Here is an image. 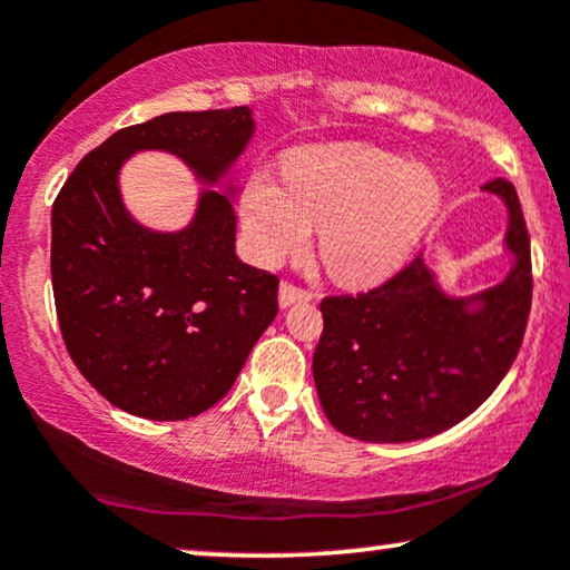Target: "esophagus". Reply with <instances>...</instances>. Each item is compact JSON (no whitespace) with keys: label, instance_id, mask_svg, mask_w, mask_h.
I'll return each mask as SVG.
<instances>
[{"label":"esophagus","instance_id":"obj_1","mask_svg":"<svg viewBox=\"0 0 570 570\" xmlns=\"http://www.w3.org/2000/svg\"><path fill=\"white\" fill-rule=\"evenodd\" d=\"M311 298H314V293L303 291V287H298V285H293V283L279 285V306H293V303L311 301Z\"/></svg>","mask_w":570,"mask_h":570}]
</instances>
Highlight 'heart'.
Masks as SVG:
<instances>
[{
	"mask_svg": "<svg viewBox=\"0 0 570 570\" xmlns=\"http://www.w3.org/2000/svg\"><path fill=\"white\" fill-rule=\"evenodd\" d=\"M285 176L252 170L240 197L246 252L277 264L308 244L345 285H376L415 254L441 209L431 168L361 145H324L295 153Z\"/></svg>",
	"mask_w": 570,
	"mask_h": 570,
	"instance_id": "heart-1",
	"label": "heart"
}]
</instances>
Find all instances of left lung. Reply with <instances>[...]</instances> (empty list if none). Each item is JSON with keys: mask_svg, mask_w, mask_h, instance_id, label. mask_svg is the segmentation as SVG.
<instances>
[{"mask_svg": "<svg viewBox=\"0 0 570 570\" xmlns=\"http://www.w3.org/2000/svg\"><path fill=\"white\" fill-rule=\"evenodd\" d=\"M482 189L509 209L513 269L501 285L451 298L415 256L373 291L322 301L314 381L340 433L368 443L431 439L472 415L517 361L532 306L529 230L511 181Z\"/></svg>", "mask_w": 570, "mask_h": 570, "instance_id": "1", "label": "left lung"}]
</instances>
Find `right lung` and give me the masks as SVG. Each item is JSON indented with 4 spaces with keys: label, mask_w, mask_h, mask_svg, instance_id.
Wrapping results in <instances>:
<instances>
[{
    "label": "right lung",
    "mask_w": 570,
    "mask_h": 570,
    "mask_svg": "<svg viewBox=\"0 0 570 570\" xmlns=\"http://www.w3.org/2000/svg\"><path fill=\"white\" fill-rule=\"evenodd\" d=\"M254 135L246 106L174 111L119 129L77 163L51 209V285L77 368L114 407L186 420L220 402L277 316L279 279L236 256L228 194L202 191L176 233L131 220L119 170L139 150L217 184Z\"/></svg>",
    "instance_id": "obj_1"
}]
</instances>
